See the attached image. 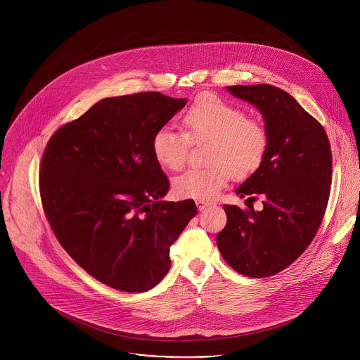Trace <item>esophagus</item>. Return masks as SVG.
<instances>
[{
  "mask_svg": "<svg viewBox=\"0 0 360 360\" xmlns=\"http://www.w3.org/2000/svg\"><path fill=\"white\" fill-rule=\"evenodd\" d=\"M195 203H196V208L199 210V211H203V210H207L210 205H211V202L210 200H205V199H196L195 200Z\"/></svg>",
  "mask_w": 360,
  "mask_h": 360,
  "instance_id": "esophagus-1",
  "label": "esophagus"
}]
</instances>
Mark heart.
Here are the masks:
<instances>
[{
  "label": "heart",
  "instance_id": "1",
  "mask_svg": "<svg viewBox=\"0 0 360 360\" xmlns=\"http://www.w3.org/2000/svg\"><path fill=\"white\" fill-rule=\"evenodd\" d=\"M185 134L168 127L152 136V153L168 169H179L189 143L208 142L207 168H191L174 178V192L186 199H211L233 176L245 179L258 169L268 152V132L258 121L215 96L202 95L185 110Z\"/></svg>",
  "mask_w": 360,
  "mask_h": 360
}]
</instances>
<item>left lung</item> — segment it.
Instances as JSON below:
<instances>
[{"mask_svg": "<svg viewBox=\"0 0 360 360\" xmlns=\"http://www.w3.org/2000/svg\"><path fill=\"white\" fill-rule=\"evenodd\" d=\"M262 114L268 152L235 192L264 208L224 205L226 226L217 245L226 264L249 278L272 276L311 245L323 219L332 182V152L323 127L288 92L268 84L226 86ZM252 205V203H250Z\"/></svg>", "mask_w": 360, "mask_h": 360, "instance_id": "1", "label": "left lung"}]
</instances>
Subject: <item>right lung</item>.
Instances as JSON below:
<instances>
[{
  "label": "right lung",
  "instance_id": "right-lung-1",
  "mask_svg": "<svg viewBox=\"0 0 360 360\" xmlns=\"http://www.w3.org/2000/svg\"><path fill=\"white\" fill-rule=\"evenodd\" d=\"M186 98L139 92L98 101L51 136L39 192L48 222L92 278L124 292H146L171 268L169 248L198 210L169 202V182L152 136Z\"/></svg>",
  "mask_w": 360,
  "mask_h": 360
}]
</instances>
